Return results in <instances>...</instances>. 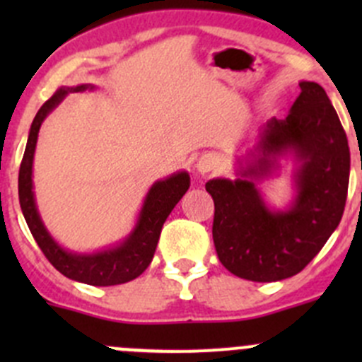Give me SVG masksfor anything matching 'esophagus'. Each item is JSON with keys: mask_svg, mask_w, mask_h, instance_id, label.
Here are the masks:
<instances>
[{"mask_svg": "<svg viewBox=\"0 0 362 362\" xmlns=\"http://www.w3.org/2000/svg\"><path fill=\"white\" fill-rule=\"evenodd\" d=\"M215 166H217V158H215L214 154L203 156V158L198 160V170L202 171V173H208V171L214 170Z\"/></svg>", "mask_w": 362, "mask_h": 362, "instance_id": "esophagus-1", "label": "esophagus"}]
</instances>
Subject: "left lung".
<instances>
[{
	"instance_id": "obj_1",
	"label": "left lung",
	"mask_w": 362,
	"mask_h": 362,
	"mask_svg": "<svg viewBox=\"0 0 362 362\" xmlns=\"http://www.w3.org/2000/svg\"><path fill=\"white\" fill-rule=\"evenodd\" d=\"M299 89L289 115L266 126L257 166L243 173H268L273 156L293 148L301 160L294 206L273 214L245 178H217L204 185L215 204L211 235L218 261L252 282H276L305 269L345 210L350 175L345 129L319 83L301 82Z\"/></svg>"
}]
</instances>
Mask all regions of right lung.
Listing matches in <instances>:
<instances>
[{
    "mask_svg": "<svg viewBox=\"0 0 362 362\" xmlns=\"http://www.w3.org/2000/svg\"><path fill=\"white\" fill-rule=\"evenodd\" d=\"M83 89H86V86L75 87V90ZM68 93H71V89L56 90L54 96L42 105V108L36 113L35 120H33L28 145H25L24 158L19 170L21 208H23L24 218L28 222V228L31 231L33 238L36 240L43 255L49 259V262L57 272L63 273L68 279L76 280V282L89 284V286L101 287L126 284L129 280L140 276L148 268L152 257H154L156 247H158L164 221L171 214L175 204L180 202L182 196L187 192L191 178H189V175L185 171H182V173L173 175V177L166 178V180L158 182L147 194L136 229L117 249L100 252L96 255H75L61 249L50 238L47 229L43 228L38 211H36L35 196H33L31 191V168L40 126H42L47 113L52 110Z\"/></svg>",
    "mask_w": 362,
    "mask_h": 362,
    "instance_id": "add662e5",
    "label": "right lung"
}]
</instances>
